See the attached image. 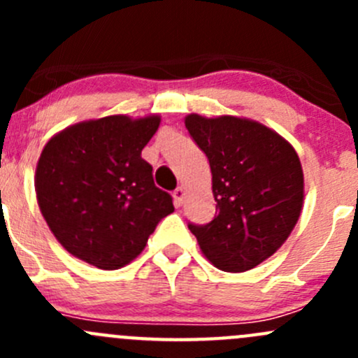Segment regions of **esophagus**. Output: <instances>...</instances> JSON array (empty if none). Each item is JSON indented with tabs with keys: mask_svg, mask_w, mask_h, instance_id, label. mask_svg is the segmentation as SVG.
<instances>
[{
	"mask_svg": "<svg viewBox=\"0 0 358 358\" xmlns=\"http://www.w3.org/2000/svg\"><path fill=\"white\" fill-rule=\"evenodd\" d=\"M185 196H187V190L183 189V187H178V189L173 192V199H175V204L178 206V208L183 204V199H185Z\"/></svg>",
	"mask_w": 358,
	"mask_h": 358,
	"instance_id": "obj_1",
	"label": "esophagus"
}]
</instances>
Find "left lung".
<instances>
[{
  "instance_id": "1",
  "label": "left lung",
  "mask_w": 358,
  "mask_h": 358,
  "mask_svg": "<svg viewBox=\"0 0 358 358\" xmlns=\"http://www.w3.org/2000/svg\"><path fill=\"white\" fill-rule=\"evenodd\" d=\"M185 128L209 161L216 216L192 225L202 255L223 272H246L291 236L305 199L294 147L248 117L189 114Z\"/></svg>"
}]
</instances>
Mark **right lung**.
Segmentation results:
<instances>
[{
	"mask_svg": "<svg viewBox=\"0 0 358 358\" xmlns=\"http://www.w3.org/2000/svg\"><path fill=\"white\" fill-rule=\"evenodd\" d=\"M161 115H107L53 135L36 166L46 225L66 251L102 270L131 263L164 216L175 211L142 159Z\"/></svg>",
	"mask_w": 358,
	"mask_h": 358,
	"instance_id": "right-lung-1",
	"label": "right lung"
}]
</instances>
